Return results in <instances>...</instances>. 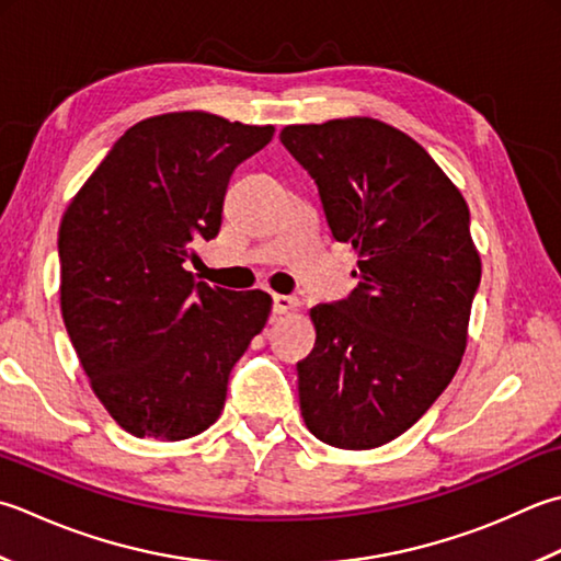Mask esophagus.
Here are the masks:
<instances>
[{
	"label": "esophagus",
	"instance_id": "esophagus-1",
	"mask_svg": "<svg viewBox=\"0 0 561 561\" xmlns=\"http://www.w3.org/2000/svg\"><path fill=\"white\" fill-rule=\"evenodd\" d=\"M294 306H296L294 296H287V294H274L272 296V313L274 316L289 313V311H294Z\"/></svg>",
	"mask_w": 561,
	"mask_h": 561
}]
</instances>
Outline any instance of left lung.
<instances>
[{"label":"left lung","instance_id":"8db88e82","mask_svg":"<svg viewBox=\"0 0 561 561\" xmlns=\"http://www.w3.org/2000/svg\"><path fill=\"white\" fill-rule=\"evenodd\" d=\"M282 146L311 174L328 228L357 250V287L311 309L301 359L309 431L333 447L371 449L431 409L462 362L481 262L469 208L435 160L375 118L287 126Z\"/></svg>","mask_w":561,"mask_h":561}]
</instances>
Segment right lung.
<instances>
[{
    "mask_svg": "<svg viewBox=\"0 0 561 561\" xmlns=\"http://www.w3.org/2000/svg\"><path fill=\"white\" fill-rule=\"evenodd\" d=\"M272 136L204 112L146 118L62 216V321L99 401L130 435L204 433L267 323L270 294L208 287L184 262L196 240L218 236L230 174Z\"/></svg>",
    "mask_w": 561,
    "mask_h": 561,
    "instance_id": "obj_1",
    "label": "right lung"
}]
</instances>
